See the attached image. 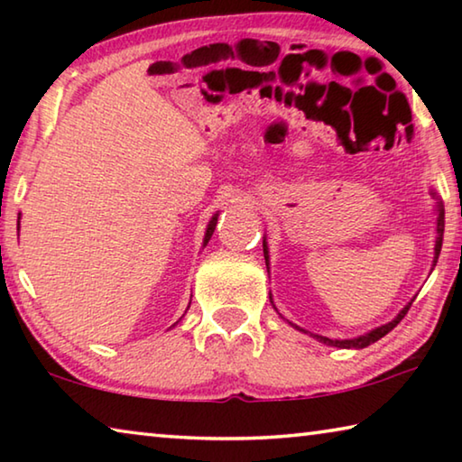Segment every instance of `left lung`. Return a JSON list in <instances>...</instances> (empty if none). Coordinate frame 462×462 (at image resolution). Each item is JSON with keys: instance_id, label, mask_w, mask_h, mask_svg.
Instances as JSON below:
<instances>
[{"instance_id": "left-lung-1", "label": "left lung", "mask_w": 462, "mask_h": 462, "mask_svg": "<svg viewBox=\"0 0 462 462\" xmlns=\"http://www.w3.org/2000/svg\"><path fill=\"white\" fill-rule=\"evenodd\" d=\"M436 232H438V238H436V248H434V250H436L434 267H436L438 254H440L442 236H444V208H442V206H438V226H436ZM263 253H264V261H267V245H264V242H263ZM267 269H269V263H267ZM410 308H411V301L400 311V314H397V318L393 319V322L381 326V328H377V330H373V332H369V334L361 336V338H353V340H332V338H326V336H316V338H318L319 342L328 344V346H338V348H365V346H369V344H373V342H377L379 338H383V336H385L387 332L393 330V328L402 322L403 316L408 314Z\"/></svg>"}]
</instances>
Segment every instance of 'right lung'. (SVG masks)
Returning a JSON list of instances; mask_svg holds the SVG:
<instances>
[{"mask_svg": "<svg viewBox=\"0 0 462 462\" xmlns=\"http://www.w3.org/2000/svg\"><path fill=\"white\" fill-rule=\"evenodd\" d=\"M216 224H217V214L212 217V222H209V226H208V230H206V240H203V245H208V240L212 238V234H214V230H216ZM18 228H20V224H18Z\"/></svg>", "mask_w": 462, "mask_h": 462, "instance_id": "1", "label": "right lung"}]
</instances>
